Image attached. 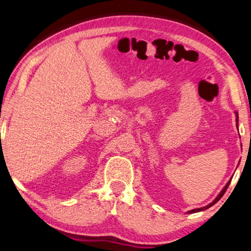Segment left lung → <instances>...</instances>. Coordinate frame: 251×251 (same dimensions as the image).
I'll list each match as a JSON object with an SVG mask.
<instances>
[{
    "instance_id": "left-lung-1",
    "label": "left lung",
    "mask_w": 251,
    "mask_h": 251,
    "mask_svg": "<svg viewBox=\"0 0 251 251\" xmlns=\"http://www.w3.org/2000/svg\"><path fill=\"white\" fill-rule=\"evenodd\" d=\"M235 115H237V126H238V112H237V113H235ZM230 182H231V180H230V181H228V182L226 183V186H225V187L223 188V190L220 192V195H219V196H217V197L215 198V201H214L213 202H210V204H209V205H207V206H205V207H201V208H196V209L189 210V212H188V213H197V212H201V210H205V209H207V208H209V207H210V206H213L214 204H216V202H217V201H220V199L223 197V195L225 194V191H226V189H227V187H228V184H230Z\"/></svg>"
}]
</instances>
